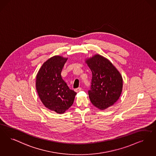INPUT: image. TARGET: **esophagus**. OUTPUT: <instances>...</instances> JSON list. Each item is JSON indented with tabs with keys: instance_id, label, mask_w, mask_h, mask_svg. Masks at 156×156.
<instances>
[{
	"instance_id": "obj_1",
	"label": "esophagus",
	"mask_w": 156,
	"mask_h": 156,
	"mask_svg": "<svg viewBox=\"0 0 156 156\" xmlns=\"http://www.w3.org/2000/svg\"><path fill=\"white\" fill-rule=\"evenodd\" d=\"M81 90H82V88L80 87H78V88H76L75 89V92H80V91H81Z\"/></svg>"
}]
</instances>
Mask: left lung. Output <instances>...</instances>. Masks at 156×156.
I'll return each instance as SVG.
<instances>
[{"label": "left lung", "instance_id": "1", "mask_svg": "<svg viewBox=\"0 0 156 156\" xmlns=\"http://www.w3.org/2000/svg\"><path fill=\"white\" fill-rule=\"evenodd\" d=\"M86 62L92 73L89 99L95 107L105 110L119 99L122 89V76L112 62L99 55Z\"/></svg>", "mask_w": 156, "mask_h": 156}]
</instances>
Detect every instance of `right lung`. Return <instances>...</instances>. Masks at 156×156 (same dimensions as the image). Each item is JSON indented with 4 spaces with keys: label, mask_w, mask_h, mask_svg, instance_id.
I'll return each instance as SVG.
<instances>
[{
    "label": "right lung",
    "mask_w": 156,
    "mask_h": 156,
    "mask_svg": "<svg viewBox=\"0 0 156 156\" xmlns=\"http://www.w3.org/2000/svg\"><path fill=\"white\" fill-rule=\"evenodd\" d=\"M67 58L55 56L44 62L36 80V88L44 106L62 114L72 106L76 93L67 86L61 73Z\"/></svg>",
    "instance_id": "obj_1"
}]
</instances>
